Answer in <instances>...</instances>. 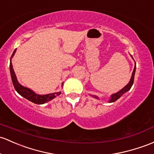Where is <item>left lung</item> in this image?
Masks as SVG:
<instances>
[{
    "mask_svg": "<svg viewBox=\"0 0 154 154\" xmlns=\"http://www.w3.org/2000/svg\"><path fill=\"white\" fill-rule=\"evenodd\" d=\"M131 57L132 59H133V57H132L131 55ZM134 63H135V62H134ZM135 71H136V63H135L134 68L133 72H132L131 77V79H130L129 82H128V84H127L126 86H125V87H124L123 89H121V90H120V91H118V92H116V93L112 94V95H111L110 97H109V103H113V102L116 101V100H118V99L120 98V97H121L124 93H125V92H128V90H130V89L131 88L132 85H133V84H134V80ZM91 96L95 97V98H96V99H98V97L96 96V95H91Z\"/></svg>",
    "mask_w": 154,
    "mask_h": 154,
    "instance_id": "1",
    "label": "left lung"
}]
</instances>
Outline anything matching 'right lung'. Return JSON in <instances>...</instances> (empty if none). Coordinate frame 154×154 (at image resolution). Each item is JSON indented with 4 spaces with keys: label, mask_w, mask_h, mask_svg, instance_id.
Listing matches in <instances>:
<instances>
[{
    "label": "right lung",
    "mask_w": 154,
    "mask_h": 154,
    "mask_svg": "<svg viewBox=\"0 0 154 154\" xmlns=\"http://www.w3.org/2000/svg\"><path fill=\"white\" fill-rule=\"evenodd\" d=\"M16 50L14 51L12 55H11V59H10V65H9V68H10V74H11V81H12L13 85H14V89L17 91V93H19L21 96L25 97L27 100H30L32 103H36V104H43L45 103L46 102H48L50 100H53L54 98H55L57 96H59L61 94V92H54V93H50L47 94V95H39V94L35 93L33 90H31V89L28 88V87H23V85H21L18 82L17 77H16L15 72H14V69L12 67V63H11V59L14 57V54H15ZM63 86V83L62 84V87Z\"/></svg>",
    "instance_id": "right-lung-1"
}]
</instances>
